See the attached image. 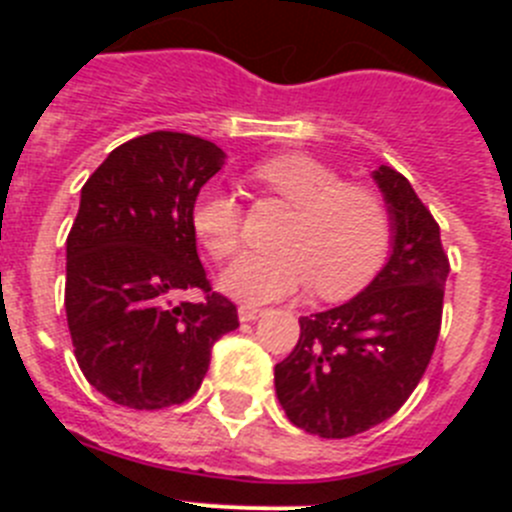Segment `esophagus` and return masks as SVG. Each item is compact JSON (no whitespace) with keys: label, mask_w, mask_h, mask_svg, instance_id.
Masks as SVG:
<instances>
[{"label":"esophagus","mask_w":512,"mask_h":512,"mask_svg":"<svg viewBox=\"0 0 512 512\" xmlns=\"http://www.w3.org/2000/svg\"><path fill=\"white\" fill-rule=\"evenodd\" d=\"M261 307H253V305H241L238 307V320L241 323H253V320H259L261 318Z\"/></svg>","instance_id":"1"}]
</instances>
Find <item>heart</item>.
Segmentation results:
<instances>
[{
    "label": "heart",
    "mask_w": 512,
    "mask_h": 512,
    "mask_svg": "<svg viewBox=\"0 0 512 512\" xmlns=\"http://www.w3.org/2000/svg\"><path fill=\"white\" fill-rule=\"evenodd\" d=\"M292 207L277 238L279 251L246 253L228 266L220 287L246 305L282 300L310 284L325 300H346L379 274L392 246V217L382 194L307 153H282L253 169ZM192 228L215 259L243 241V210L235 194L207 184L194 194Z\"/></svg>",
    "instance_id": "heart-1"
}]
</instances>
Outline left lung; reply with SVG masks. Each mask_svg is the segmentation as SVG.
<instances>
[{"mask_svg": "<svg viewBox=\"0 0 512 512\" xmlns=\"http://www.w3.org/2000/svg\"><path fill=\"white\" fill-rule=\"evenodd\" d=\"M374 182L392 217L390 261L354 300L300 318V341L274 366L287 418L320 438L392 418L423 379L441 330V228L400 171L379 166Z\"/></svg>", "mask_w": 512, "mask_h": 512, "instance_id": "obj_1", "label": "left lung"}]
</instances>
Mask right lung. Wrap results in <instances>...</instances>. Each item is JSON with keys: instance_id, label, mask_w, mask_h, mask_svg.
Masks as SVG:
<instances>
[{"instance_id": "obj_1", "label": "right lung", "mask_w": 512, "mask_h": 512, "mask_svg": "<svg viewBox=\"0 0 512 512\" xmlns=\"http://www.w3.org/2000/svg\"><path fill=\"white\" fill-rule=\"evenodd\" d=\"M225 153L187 133L138 135L81 187L66 238V320L79 369L122 408L161 410L200 390L238 310L212 292L197 256L192 202ZM187 288L202 303H174Z\"/></svg>"}]
</instances>
